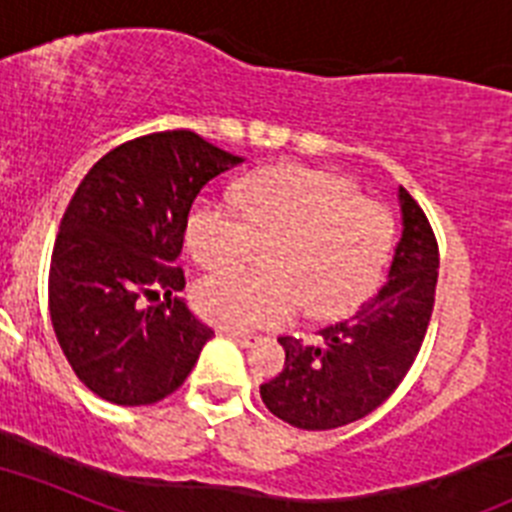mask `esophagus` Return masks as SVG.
I'll return each instance as SVG.
<instances>
[{
    "label": "esophagus",
    "instance_id": "obj_1",
    "mask_svg": "<svg viewBox=\"0 0 512 512\" xmlns=\"http://www.w3.org/2000/svg\"><path fill=\"white\" fill-rule=\"evenodd\" d=\"M218 333H221V336H226V338H231V341H236L239 346H255V343L260 341L257 336H252V333H242V330H223L221 328Z\"/></svg>",
    "mask_w": 512,
    "mask_h": 512
}]
</instances>
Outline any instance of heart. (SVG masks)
<instances>
[{
    "mask_svg": "<svg viewBox=\"0 0 512 512\" xmlns=\"http://www.w3.org/2000/svg\"><path fill=\"white\" fill-rule=\"evenodd\" d=\"M242 210L216 197L192 205L184 242L205 268H229L255 255L257 242L281 244L273 278L218 270L195 286L205 320L223 330L278 328L309 304L338 317L362 304L382 278L393 247V218L362 200L354 182L307 166H278L247 179Z\"/></svg>",
    "mask_w": 512,
    "mask_h": 512,
    "instance_id": "heart-1",
    "label": "heart"
}]
</instances>
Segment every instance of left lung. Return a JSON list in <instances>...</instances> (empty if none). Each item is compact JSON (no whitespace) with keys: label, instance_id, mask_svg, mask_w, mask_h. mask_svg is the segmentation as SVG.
<instances>
[{"label":"left lung","instance_id":"left-lung-1","mask_svg":"<svg viewBox=\"0 0 512 512\" xmlns=\"http://www.w3.org/2000/svg\"><path fill=\"white\" fill-rule=\"evenodd\" d=\"M401 239L388 283L354 315L320 330V341L278 338L286 351L281 375L260 385L268 411L299 429H336L385 403L422 349L435 307V234L424 210L398 187Z\"/></svg>","mask_w":512,"mask_h":512}]
</instances>
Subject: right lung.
<instances>
[{
    "label": "right lung",
    "mask_w": 512,
    "mask_h": 512,
    "mask_svg": "<svg viewBox=\"0 0 512 512\" xmlns=\"http://www.w3.org/2000/svg\"><path fill=\"white\" fill-rule=\"evenodd\" d=\"M242 161L190 130L156 132L109 150L72 195L51 252V325L75 375L103 401L158 403L213 338L176 296V257L195 197ZM161 288L164 302L145 308Z\"/></svg>",
    "instance_id": "1"
}]
</instances>
